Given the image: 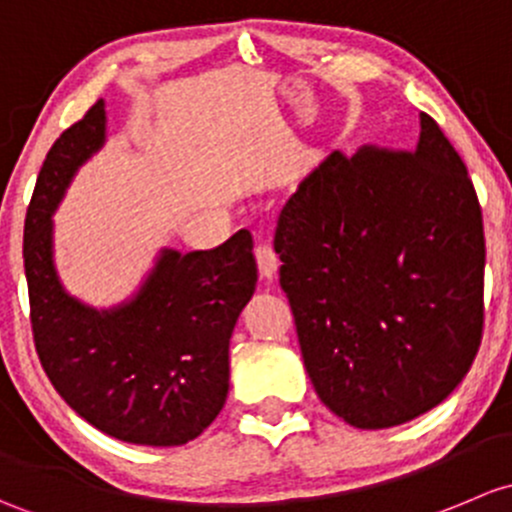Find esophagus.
Returning <instances> with one entry per match:
<instances>
[{"label":"esophagus","instance_id":"obj_1","mask_svg":"<svg viewBox=\"0 0 512 512\" xmlns=\"http://www.w3.org/2000/svg\"><path fill=\"white\" fill-rule=\"evenodd\" d=\"M256 258H258V268H261V276L271 281L278 271V254L273 249L271 241H258L256 244Z\"/></svg>","mask_w":512,"mask_h":512}]
</instances>
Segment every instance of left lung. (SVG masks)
<instances>
[{"label":"left lung","instance_id":"8db88e82","mask_svg":"<svg viewBox=\"0 0 512 512\" xmlns=\"http://www.w3.org/2000/svg\"><path fill=\"white\" fill-rule=\"evenodd\" d=\"M419 118L412 150L333 152L281 209L273 239L305 372L357 429L444 402L483 337L481 204L436 120Z\"/></svg>","mask_w":512,"mask_h":512}]
</instances>
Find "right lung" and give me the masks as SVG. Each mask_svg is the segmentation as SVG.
Wrapping results in <instances>:
<instances>
[{"mask_svg":"<svg viewBox=\"0 0 512 512\" xmlns=\"http://www.w3.org/2000/svg\"><path fill=\"white\" fill-rule=\"evenodd\" d=\"M98 100L51 145L24 221V271L36 355L63 402L103 434L140 446L197 439L229 394V340L256 291L254 239L212 251L165 249L135 298L110 310L63 291L54 224L68 182L103 147Z\"/></svg>","mask_w":512,"mask_h":512,"instance_id":"right-lung-1","label":"right lung"}]
</instances>
